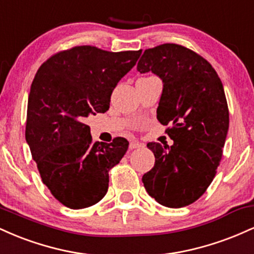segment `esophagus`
I'll return each mask as SVG.
<instances>
[{"label":"esophagus","instance_id":"obj_1","mask_svg":"<svg viewBox=\"0 0 254 254\" xmlns=\"http://www.w3.org/2000/svg\"><path fill=\"white\" fill-rule=\"evenodd\" d=\"M141 147H143V143H139V142H136V141L131 142L130 145H129V148L131 150L137 149V148H141Z\"/></svg>","mask_w":254,"mask_h":254}]
</instances>
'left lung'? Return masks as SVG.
<instances>
[{
    "mask_svg": "<svg viewBox=\"0 0 254 254\" xmlns=\"http://www.w3.org/2000/svg\"><path fill=\"white\" fill-rule=\"evenodd\" d=\"M141 74L164 83L156 117L173 144L150 142L155 165L142 177L150 197L168 208L196 202L214 179L229 127L223 84L211 64L190 49L162 44L143 52Z\"/></svg>",
    "mask_w": 254,
    "mask_h": 254,
    "instance_id": "obj_1",
    "label": "left lung"
}]
</instances>
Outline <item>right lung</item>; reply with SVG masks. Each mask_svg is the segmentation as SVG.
<instances>
[{"label":"right lung","mask_w":254,"mask_h":254,"mask_svg":"<svg viewBox=\"0 0 254 254\" xmlns=\"http://www.w3.org/2000/svg\"><path fill=\"white\" fill-rule=\"evenodd\" d=\"M141 54L75 46L38 69L28 95L26 142L43 183L68 208H88L103 199L110 170L127 153L123 137L110 144L93 142L83 122L110 109L113 89Z\"/></svg>","instance_id":"1"}]
</instances>
